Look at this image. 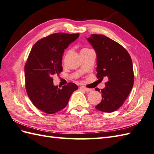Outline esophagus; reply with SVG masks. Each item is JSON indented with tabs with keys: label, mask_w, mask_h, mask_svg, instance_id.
<instances>
[{
	"label": "esophagus",
	"mask_w": 154,
	"mask_h": 154,
	"mask_svg": "<svg viewBox=\"0 0 154 154\" xmlns=\"http://www.w3.org/2000/svg\"><path fill=\"white\" fill-rule=\"evenodd\" d=\"M80 89L83 90V91H86V92H91V91H93V89H89V88H87V87H83V86H81V87H80Z\"/></svg>",
	"instance_id": "obj_1"
}]
</instances>
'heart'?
<instances>
[{"mask_svg":"<svg viewBox=\"0 0 154 154\" xmlns=\"http://www.w3.org/2000/svg\"><path fill=\"white\" fill-rule=\"evenodd\" d=\"M67 53H68V52H67V53H66V54H67Z\"/></svg>","mask_w":154,"mask_h":154,"instance_id":"1","label":"heart"}]
</instances>
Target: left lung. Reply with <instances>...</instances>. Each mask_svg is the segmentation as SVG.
Returning <instances> with one entry per match:
<instances>
[{
  "instance_id": "1",
  "label": "left lung",
  "mask_w": 154,
  "mask_h": 154,
  "mask_svg": "<svg viewBox=\"0 0 154 154\" xmlns=\"http://www.w3.org/2000/svg\"><path fill=\"white\" fill-rule=\"evenodd\" d=\"M97 54V77L108 80L105 88L95 90L102 93L97 110L112 112L124 104L131 91L134 81L133 65L128 52L122 45L105 35L91 34L87 38Z\"/></svg>"
}]
</instances>
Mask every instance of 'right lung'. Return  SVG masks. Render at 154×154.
Segmentation results:
<instances>
[{"instance_id": "obj_1", "label": "right lung", "mask_w": 154, "mask_h": 154, "mask_svg": "<svg viewBox=\"0 0 154 154\" xmlns=\"http://www.w3.org/2000/svg\"><path fill=\"white\" fill-rule=\"evenodd\" d=\"M79 34L55 33L35 43L25 64V87L32 103L39 110L54 114L67 106L77 85L69 83L62 88L54 86L53 75L63 71L64 50L79 37Z\"/></svg>"}]
</instances>
